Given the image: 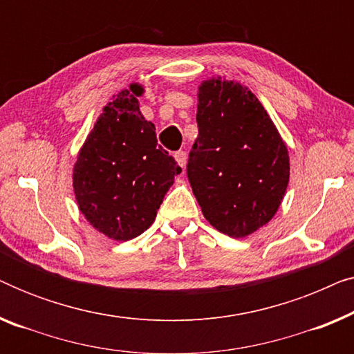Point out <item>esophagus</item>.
<instances>
[{
	"instance_id": "obj_1",
	"label": "esophagus",
	"mask_w": 354,
	"mask_h": 354,
	"mask_svg": "<svg viewBox=\"0 0 354 354\" xmlns=\"http://www.w3.org/2000/svg\"><path fill=\"white\" fill-rule=\"evenodd\" d=\"M174 158H176L178 166H180L182 169H185V164H187V153L185 151H177L176 154H174Z\"/></svg>"
}]
</instances>
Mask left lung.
<instances>
[{"label": "left lung", "instance_id": "8db88e82", "mask_svg": "<svg viewBox=\"0 0 354 354\" xmlns=\"http://www.w3.org/2000/svg\"><path fill=\"white\" fill-rule=\"evenodd\" d=\"M196 122L187 164L193 193L212 227L243 239L268 224L283 200L287 147L259 100L229 80L203 82Z\"/></svg>", "mask_w": 354, "mask_h": 354}]
</instances>
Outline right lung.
Instances as JSON below:
<instances>
[{
	"mask_svg": "<svg viewBox=\"0 0 354 354\" xmlns=\"http://www.w3.org/2000/svg\"><path fill=\"white\" fill-rule=\"evenodd\" d=\"M142 93L133 84L104 106L74 166L82 214L119 241L135 239L153 224L174 177L182 172L158 145L154 124L140 113Z\"/></svg>",
	"mask_w": 354,
	"mask_h": 354,
	"instance_id": "obj_1",
	"label": "right lung"
}]
</instances>
